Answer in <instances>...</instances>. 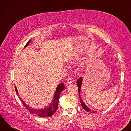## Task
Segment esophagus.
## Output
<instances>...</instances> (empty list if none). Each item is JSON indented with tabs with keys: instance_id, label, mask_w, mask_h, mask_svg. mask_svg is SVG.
I'll list each match as a JSON object with an SVG mask.
<instances>
[{
	"instance_id": "obj_1",
	"label": "esophagus",
	"mask_w": 131,
	"mask_h": 131,
	"mask_svg": "<svg viewBox=\"0 0 131 131\" xmlns=\"http://www.w3.org/2000/svg\"><path fill=\"white\" fill-rule=\"evenodd\" d=\"M73 80H72V79L71 78H69L67 81V84H71L72 83V81Z\"/></svg>"
}]
</instances>
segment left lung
<instances>
[{"mask_svg": "<svg viewBox=\"0 0 131 131\" xmlns=\"http://www.w3.org/2000/svg\"><path fill=\"white\" fill-rule=\"evenodd\" d=\"M82 81H83V78L82 77H81L80 78H79L77 82V85H78V91H79V96H80V101H81V106L82 107H83V108L87 112H90L91 113H94L96 112V111H94L93 110H92L91 109H90L89 108H88V107H87L85 104L84 103L83 101L82 100L81 96H80V92H81V86H82Z\"/></svg>", "mask_w": 131, "mask_h": 131, "instance_id": "obj_1", "label": "left lung"}]
</instances>
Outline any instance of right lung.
<instances>
[{
	"label": "right lung",
	"mask_w": 131,
	"mask_h": 131,
	"mask_svg": "<svg viewBox=\"0 0 131 131\" xmlns=\"http://www.w3.org/2000/svg\"><path fill=\"white\" fill-rule=\"evenodd\" d=\"M30 41H31V40L30 39L27 42V43L25 45L24 47H26V46H27L29 45V43H30ZM64 88H65V86L63 83H60L59 85H58L57 89H56V92H54L53 99L52 100V102L50 104H49V105L47 107H46L44 109H35L32 108L30 107H29L24 102H23V101L22 100V99H21V98L19 96L18 90L16 88V86H15V90H16V93L17 94L19 99L22 101V104L26 107V108L29 112H30L32 114H35V115H38V116H39V117H40L47 118V117H51V116L56 112L57 109H58V103H59L60 95L61 93L62 92V91L64 89Z\"/></svg>",
	"instance_id": "obj_1"
}]
</instances>
